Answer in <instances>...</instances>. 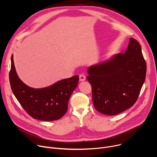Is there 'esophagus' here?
<instances>
[{
    "label": "esophagus",
    "instance_id": "esophagus-1",
    "mask_svg": "<svg viewBox=\"0 0 157 157\" xmlns=\"http://www.w3.org/2000/svg\"><path fill=\"white\" fill-rule=\"evenodd\" d=\"M86 80V76L84 75H79V81H84Z\"/></svg>",
    "mask_w": 157,
    "mask_h": 157
}]
</instances>
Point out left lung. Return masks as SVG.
<instances>
[{
  "label": "left lung",
  "mask_w": 157,
  "mask_h": 157,
  "mask_svg": "<svg viewBox=\"0 0 157 157\" xmlns=\"http://www.w3.org/2000/svg\"><path fill=\"white\" fill-rule=\"evenodd\" d=\"M147 66L140 43L130 38L124 53L89 67L95 109L108 116L117 115L136 102L145 82Z\"/></svg>",
  "instance_id": "8db88e82"
}]
</instances>
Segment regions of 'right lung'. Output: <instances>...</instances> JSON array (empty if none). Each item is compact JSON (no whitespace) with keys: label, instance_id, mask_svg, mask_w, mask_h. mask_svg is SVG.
Wrapping results in <instances>:
<instances>
[{"label":"right lung","instance_id":"obj_1","mask_svg":"<svg viewBox=\"0 0 157 157\" xmlns=\"http://www.w3.org/2000/svg\"><path fill=\"white\" fill-rule=\"evenodd\" d=\"M9 79L13 94L31 117L40 121H53L66 114L70 98L78 86L79 76L58 81L48 87L33 88L19 78L12 55Z\"/></svg>","mask_w":157,"mask_h":157}]
</instances>
